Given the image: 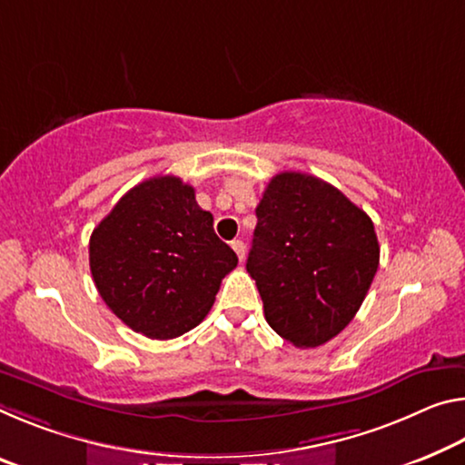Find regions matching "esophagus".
I'll return each instance as SVG.
<instances>
[{"label": "esophagus", "mask_w": 465, "mask_h": 465, "mask_svg": "<svg viewBox=\"0 0 465 465\" xmlns=\"http://www.w3.org/2000/svg\"><path fill=\"white\" fill-rule=\"evenodd\" d=\"M232 248L235 250V254H238V259H240V261H244V256H246V246H244V242H242V240H233V242H232Z\"/></svg>", "instance_id": "34e87169"}]
</instances>
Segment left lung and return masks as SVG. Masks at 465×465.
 Masks as SVG:
<instances>
[{"label": "left lung", "instance_id": "1", "mask_svg": "<svg viewBox=\"0 0 465 465\" xmlns=\"http://www.w3.org/2000/svg\"><path fill=\"white\" fill-rule=\"evenodd\" d=\"M246 269L264 319L296 348L341 333L362 306L379 269L372 219L335 186L300 172L264 188Z\"/></svg>", "mask_w": 465, "mask_h": 465}]
</instances>
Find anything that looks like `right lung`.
I'll return each instance as SVG.
<instances>
[{
    "label": "right lung",
    "instance_id": "obj_1",
    "mask_svg": "<svg viewBox=\"0 0 465 465\" xmlns=\"http://www.w3.org/2000/svg\"><path fill=\"white\" fill-rule=\"evenodd\" d=\"M88 261L109 311L151 339L194 329L209 314L221 279L238 267L194 188L175 175L128 190L93 230Z\"/></svg>",
    "mask_w": 465,
    "mask_h": 465
}]
</instances>
